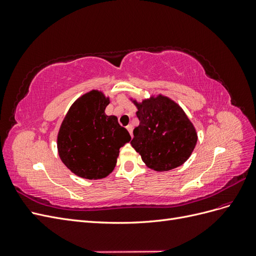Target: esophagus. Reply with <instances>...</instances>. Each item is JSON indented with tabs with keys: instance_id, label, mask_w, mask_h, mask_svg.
Masks as SVG:
<instances>
[{
	"instance_id": "34e87169",
	"label": "esophagus",
	"mask_w": 256,
	"mask_h": 256,
	"mask_svg": "<svg viewBox=\"0 0 256 256\" xmlns=\"http://www.w3.org/2000/svg\"><path fill=\"white\" fill-rule=\"evenodd\" d=\"M126 128H127V130L129 131V134H130V136H132V130H134V127H132V125H128V126H127Z\"/></svg>"
}]
</instances>
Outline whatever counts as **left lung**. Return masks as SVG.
<instances>
[{"instance_id": "left-lung-1", "label": "left lung", "mask_w": 256, "mask_h": 256, "mask_svg": "<svg viewBox=\"0 0 256 256\" xmlns=\"http://www.w3.org/2000/svg\"><path fill=\"white\" fill-rule=\"evenodd\" d=\"M140 124L134 129L131 145L147 168L166 172L189 159L198 142V134L182 108L162 94L136 102Z\"/></svg>"}]
</instances>
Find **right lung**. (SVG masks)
Instances as JSON below:
<instances>
[{
    "label": "right lung",
    "mask_w": 256,
    "mask_h": 256,
    "mask_svg": "<svg viewBox=\"0 0 256 256\" xmlns=\"http://www.w3.org/2000/svg\"><path fill=\"white\" fill-rule=\"evenodd\" d=\"M110 98L92 90L69 108L58 134V152L62 162L76 176L102 180L116 166L120 148L131 140L115 115L104 110Z\"/></svg>",
    "instance_id": "add662e5"
}]
</instances>
